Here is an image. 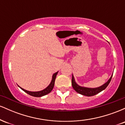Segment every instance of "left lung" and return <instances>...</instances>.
Instances as JSON below:
<instances>
[{
	"mask_svg": "<svg viewBox=\"0 0 125 125\" xmlns=\"http://www.w3.org/2000/svg\"><path fill=\"white\" fill-rule=\"evenodd\" d=\"M112 76L113 74L111 76V77H110L109 79L108 80V81H107L106 83H105L104 84L102 85L101 86L96 87V88H88V87H82L79 86L78 84L75 82L74 77L72 74V87L74 89V90H75L76 92L78 93V94H82V95L86 96H94L95 95V94H99L100 92H102V90L105 89L106 88V87L108 86V84H109L110 82L111 81Z\"/></svg>",
	"mask_w": 125,
	"mask_h": 125,
	"instance_id": "left-lung-1",
	"label": "left lung"
}]
</instances>
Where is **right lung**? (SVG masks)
<instances>
[{
	"instance_id": "1",
	"label": "right lung",
	"mask_w": 125,
	"mask_h": 125,
	"mask_svg": "<svg viewBox=\"0 0 125 125\" xmlns=\"http://www.w3.org/2000/svg\"><path fill=\"white\" fill-rule=\"evenodd\" d=\"M58 72H56L55 73H54L53 74V76H52V80L51 83H50L49 85L48 86V87H46V89H44L43 90H41V91H39V92H31V91H28V90H25L24 89L21 88V90H23L24 92H25L26 93L29 94V95L32 96L34 97H41L43 96L46 95V94H49L50 92L52 90L53 88L54 87V81H55V79L56 77L57 74H58Z\"/></svg>"
}]
</instances>
